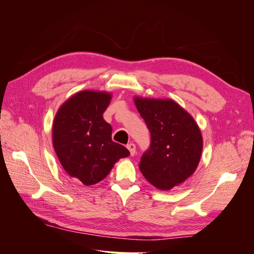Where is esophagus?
Returning a JSON list of instances; mask_svg holds the SVG:
<instances>
[{
    "instance_id": "obj_1",
    "label": "esophagus",
    "mask_w": 254,
    "mask_h": 254,
    "mask_svg": "<svg viewBox=\"0 0 254 254\" xmlns=\"http://www.w3.org/2000/svg\"><path fill=\"white\" fill-rule=\"evenodd\" d=\"M127 148H128V150L130 151V156H134V155H135L136 149H135L134 143H129V144L127 145Z\"/></svg>"
}]
</instances>
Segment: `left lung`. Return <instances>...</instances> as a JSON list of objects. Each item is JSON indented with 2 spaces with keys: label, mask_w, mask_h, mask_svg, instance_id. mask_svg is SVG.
Instances as JSON below:
<instances>
[{
  "label": "left lung",
  "mask_w": 254,
  "mask_h": 254,
  "mask_svg": "<svg viewBox=\"0 0 254 254\" xmlns=\"http://www.w3.org/2000/svg\"><path fill=\"white\" fill-rule=\"evenodd\" d=\"M150 132V145L140 161L146 180L168 190L194 174L202 152V136L194 119L172 99L134 97Z\"/></svg>",
  "instance_id": "1"
}]
</instances>
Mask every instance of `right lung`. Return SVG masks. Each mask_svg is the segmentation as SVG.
<instances>
[{
	"label": "right lung",
	"instance_id": "1",
	"mask_svg": "<svg viewBox=\"0 0 254 254\" xmlns=\"http://www.w3.org/2000/svg\"><path fill=\"white\" fill-rule=\"evenodd\" d=\"M110 101L107 92L81 91L63 104L54 120L56 155L64 171L84 186L105 179L118 160L130 155L112 141V127L103 118Z\"/></svg>",
	"mask_w": 254,
	"mask_h": 254
}]
</instances>
